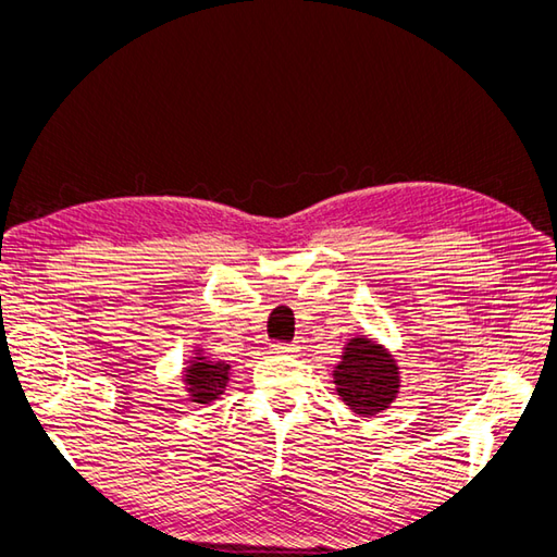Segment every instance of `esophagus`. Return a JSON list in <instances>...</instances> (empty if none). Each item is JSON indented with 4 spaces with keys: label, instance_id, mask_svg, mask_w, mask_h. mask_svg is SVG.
I'll return each mask as SVG.
<instances>
[{
    "label": "esophagus",
    "instance_id": "esophagus-1",
    "mask_svg": "<svg viewBox=\"0 0 557 557\" xmlns=\"http://www.w3.org/2000/svg\"><path fill=\"white\" fill-rule=\"evenodd\" d=\"M269 350H272L274 356H297L299 346L288 344V342H274V344H269Z\"/></svg>",
    "mask_w": 557,
    "mask_h": 557
}]
</instances>
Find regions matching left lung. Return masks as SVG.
Masks as SVG:
<instances>
[{"label":"left lung","mask_w":557,"mask_h":557,"mask_svg":"<svg viewBox=\"0 0 557 557\" xmlns=\"http://www.w3.org/2000/svg\"><path fill=\"white\" fill-rule=\"evenodd\" d=\"M336 393L358 416H376L391 407L399 393V367L381 344L352 336L334 367Z\"/></svg>","instance_id":"1"}]
</instances>
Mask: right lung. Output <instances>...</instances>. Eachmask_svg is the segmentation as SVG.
I'll return each mask as SVG.
<instances>
[{
  "label": "right lung",
  "instance_id": "1",
  "mask_svg": "<svg viewBox=\"0 0 557 557\" xmlns=\"http://www.w3.org/2000/svg\"><path fill=\"white\" fill-rule=\"evenodd\" d=\"M230 381V364L211 362L205 352H195V358L188 362L183 372L185 391L195 404H209L225 393Z\"/></svg>",
  "mask_w": 557,
  "mask_h": 557
}]
</instances>
